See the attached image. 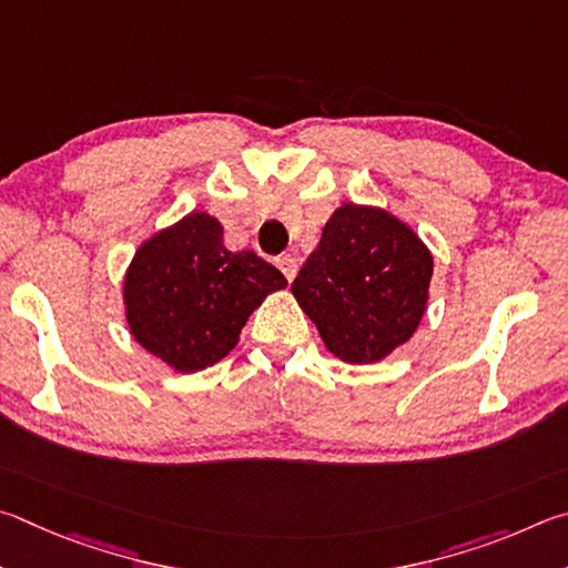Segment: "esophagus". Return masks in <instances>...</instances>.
Masks as SVG:
<instances>
[{
	"instance_id": "1",
	"label": "esophagus",
	"mask_w": 568,
	"mask_h": 568,
	"mask_svg": "<svg viewBox=\"0 0 568 568\" xmlns=\"http://www.w3.org/2000/svg\"><path fill=\"white\" fill-rule=\"evenodd\" d=\"M276 266L282 268V274L286 276V282H294L296 272H300V264H296V258L292 254H282L276 258Z\"/></svg>"
}]
</instances>
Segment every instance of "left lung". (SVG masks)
<instances>
[{
  "label": "left lung",
  "instance_id": "1",
  "mask_svg": "<svg viewBox=\"0 0 568 568\" xmlns=\"http://www.w3.org/2000/svg\"><path fill=\"white\" fill-rule=\"evenodd\" d=\"M434 254L392 212L342 204L294 278L292 294L322 342L346 364H374L419 329Z\"/></svg>",
  "mask_w": 568,
  "mask_h": 568
}]
</instances>
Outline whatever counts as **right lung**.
Listing matches in <instances>:
<instances>
[{
	"label": "right lung",
	"instance_id": "add662e5",
	"mask_svg": "<svg viewBox=\"0 0 568 568\" xmlns=\"http://www.w3.org/2000/svg\"><path fill=\"white\" fill-rule=\"evenodd\" d=\"M284 274L254 252H229L222 222L189 212L144 239L126 266V326L169 369L194 374L222 362Z\"/></svg>",
	"mask_w": 568,
	"mask_h": 568
}]
</instances>
